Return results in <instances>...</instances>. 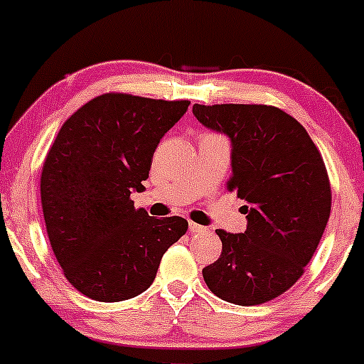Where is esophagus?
Segmentation results:
<instances>
[{
	"label": "esophagus",
	"instance_id": "1",
	"mask_svg": "<svg viewBox=\"0 0 364 364\" xmlns=\"http://www.w3.org/2000/svg\"><path fill=\"white\" fill-rule=\"evenodd\" d=\"M188 230H190V232H192V234L203 232L204 227L199 225V223H196V222H188Z\"/></svg>",
	"mask_w": 364,
	"mask_h": 364
}]
</instances>
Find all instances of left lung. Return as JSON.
<instances>
[{"label": "left lung", "mask_w": 364, "mask_h": 364, "mask_svg": "<svg viewBox=\"0 0 364 364\" xmlns=\"http://www.w3.org/2000/svg\"><path fill=\"white\" fill-rule=\"evenodd\" d=\"M230 141L229 188L247 205V230L218 229L222 255L203 269L213 294L252 306L284 294L317 250L331 213L324 160L303 124L271 105H193Z\"/></svg>", "instance_id": "8db88e82"}]
</instances>
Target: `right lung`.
I'll return each mask as SVG.
<instances>
[{"label": "right lung", "instance_id": "add662e5", "mask_svg": "<svg viewBox=\"0 0 364 364\" xmlns=\"http://www.w3.org/2000/svg\"><path fill=\"white\" fill-rule=\"evenodd\" d=\"M190 102L107 93L65 121L42 168L43 220L65 277L104 303L149 289L160 260L188 229L181 216L135 209L160 139Z\"/></svg>", "mask_w": 364, "mask_h": 364}]
</instances>
